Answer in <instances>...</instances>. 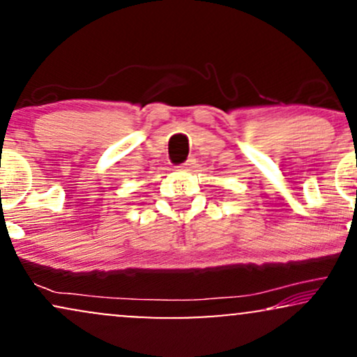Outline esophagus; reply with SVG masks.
I'll return each instance as SVG.
<instances>
[{
	"label": "esophagus",
	"instance_id": "1",
	"mask_svg": "<svg viewBox=\"0 0 357 357\" xmlns=\"http://www.w3.org/2000/svg\"><path fill=\"white\" fill-rule=\"evenodd\" d=\"M195 166H196V159L195 158H190L186 162H184V165H181L183 169H192Z\"/></svg>",
	"mask_w": 357,
	"mask_h": 357
}]
</instances>
